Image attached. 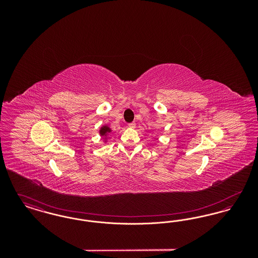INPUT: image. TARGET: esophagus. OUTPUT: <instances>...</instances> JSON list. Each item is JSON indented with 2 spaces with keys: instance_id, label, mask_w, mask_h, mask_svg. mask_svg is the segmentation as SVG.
Returning a JSON list of instances; mask_svg holds the SVG:
<instances>
[{
  "instance_id": "esophagus-1",
  "label": "esophagus",
  "mask_w": 258,
  "mask_h": 258,
  "mask_svg": "<svg viewBox=\"0 0 258 258\" xmlns=\"http://www.w3.org/2000/svg\"><path fill=\"white\" fill-rule=\"evenodd\" d=\"M135 125H136V123H135V122L128 123V126H130L131 128H135Z\"/></svg>"
}]
</instances>
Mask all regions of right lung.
<instances>
[{
	"label": "right lung",
	"instance_id": "1",
	"mask_svg": "<svg viewBox=\"0 0 258 258\" xmlns=\"http://www.w3.org/2000/svg\"><path fill=\"white\" fill-rule=\"evenodd\" d=\"M111 130L107 126V125H103L101 128H100V131H99V134L101 136H104V135H107V134H109L110 133Z\"/></svg>",
	"mask_w": 258,
	"mask_h": 258
}]
</instances>
